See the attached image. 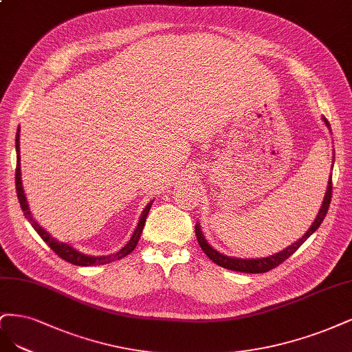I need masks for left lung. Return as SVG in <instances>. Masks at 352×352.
Instances as JSON below:
<instances>
[{
	"mask_svg": "<svg viewBox=\"0 0 352 352\" xmlns=\"http://www.w3.org/2000/svg\"><path fill=\"white\" fill-rule=\"evenodd\" d=\"M323 121L326 124L327 129H331V124L329 121L323 117ZM331 200H332V175L329 178V183H327V190H326V195L323 199V205L317 213V217L314 219V222L311 223V226L309 228V231L305 232L298 241L292 243L289 247H287L285 250H282L276 254H272L269 257H263V258H236V257H230V256H225L219 252L214 250L213 247H210V244L205 240V236L201 234L200 230V225H196V236H197V241L201 247V250L205 252V254L212 260L213 263H217L218 266H222L225 269H230V270H235V272H244V274H265L267 270H272L274 267L279 266L282 262H285V260L296 253L298 248L302 245V243L307 240V238L320 226V223L323 222V219L326 218V213L329 210V205H331Z\"/></svg>",
	"mask_w": 352,
	"mask_h": 352,
	"instance_id": "1",
	"label": "left lung"
}]
</instances>
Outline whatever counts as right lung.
<instances>
[{"label":"right lung","mask_w":352,"mask_h":352,"mask_svg":"<svg viewBox=\"0 0 352 352\" xmlns=\"http://www.w3.org/2000/svg\"><path fill=\"white\" fill-rule=\"evenodd\" d=\"M20 130H17V134H16V152H17V166H16V191H17V197H19V203H20V208L21 210H23L26 219L30 222V225L33 226V230H35L42 240L47 243L51 248L52 252L58 254L61 258H64L65 262H70L73 265H77V266H95V265H105V263H109V262H114V260H120L122 257H126L127 254H130L135 245H138L139 240H140V235H142V231L144 228V222H146V218H147V213H149L151 208H152V203L153 200H151V203H147V206L144 208V210L142 212V217L139 219V223H138V228L134 230L130 241L124 245L120 252L114 253V254H109V256H87V254H83L78 250H76V248H73L72 245L65 244V243H60L56 241L55 238L51 236V234H48L47 231H45L42 226H39V223L32 218V213L29 210V205H28V200H26V196H25V191H23V186H21V171H20V144H19V138H20Z\"/></svg>","instance_id":"add662e5"}]
</instances>
